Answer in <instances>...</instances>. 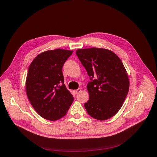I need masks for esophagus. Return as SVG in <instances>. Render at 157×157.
I'll return each mask as SVG.
<instances>
[{
  "instance_id": "1",
  "label": "esophagus",
  "mask_w": 157,
  "mask_h": 157,
  "mask_svg": "<svg viewBox=\"0 0 157 157\" xmlns=\"http://www.w3.org/2000/svg\"><path fill=\"white\" fill-rule=\"evenodd\" d=\"M81 91V88H78V89H77V90H74V92L75 94H78V93H79Z\"/></svg>"
}]
</instances>
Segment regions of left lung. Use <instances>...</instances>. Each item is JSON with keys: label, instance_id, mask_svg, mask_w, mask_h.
Here are the masks:
<instances>
[{"label": "left lung", "instance_id": "left-lung-1", "mask_svg": "<svg viewBox=\"0 0 157 157\" xmlns=\"http://www.w3.org/2000/svg\"><path fill=\"white\" fill-rule=\"evenodd\" d=\"M76 53L92 80L86 87L89 94V99L84 105L86 112L99 121L112 117L122 107L129 87L122 61L106 49H79Z\"/></svg>", "mask_w": 157, "mask_h": 157}]
</instances>
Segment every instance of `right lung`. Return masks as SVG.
<instances>
[{
  "instance_id": "add662e5",
  "label": "right lung",
  "mask_w": 157,
  "mask_h": 157,
  "mask_svg": "<svg viewBox=\"0 0 157 157\" xmlns=\"http://www.w3.org/2000/svg\"><path fill=\"white\" fill-rule=\"evenodd\" d=\"M73 51H46L33 60L25 80L26 94L41 117L57 121L64 117L74 98L64 85L62 67Z\"/></svg>"
}]
</instances>
